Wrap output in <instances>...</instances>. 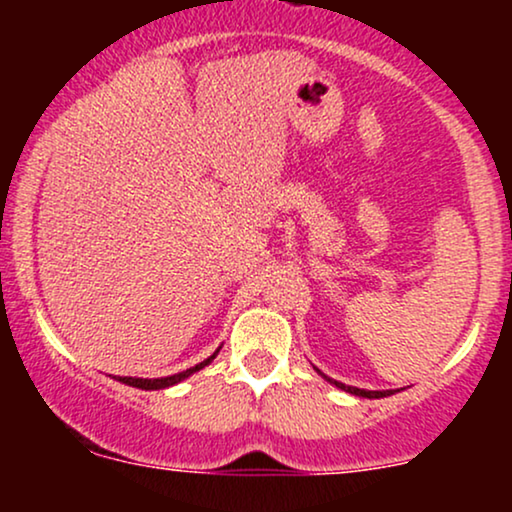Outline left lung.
Here are the masks:
<instances>
[{
	"label": "left lung",
	"instance_id": "left-lung-1",
	"mask_svg": "<svg viewBox=\"0 0 512 512\" xmlns=\"http://www.w3.org/2000/svg\"><path fill=\"white\" fill-rule=\"evenodd\" d=\"M327 378V375H325ZM330 380V383H334L337 387H342V390H346V392H351V395H358V397H368V399H378V397H387V395H392V390H358V387H351V385H342V383H337V380H332V378H327Z\"/></svg>",
	"mask_w": 512,
	"mask_h": 512
}]
</instances>
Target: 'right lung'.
<instances>
[{
    "label": "right lung",
    "instance_id": "right-lung-1",
    "mask_svg": "<svg viewBox=\"0 0 512 512\" xmlns=\"http://www.w3.org/2000/svg\"><path fill=\"white\" fill-rule=\"evenodd\" d=\"M216 354H219V351H216ZM214 356H209L207 361L197 363L195 368H187V370H182V373L168 375V378H154V380H149V378H117V380H120V383H125V385H132V387H142V390H163V387H170V385L180 383V380L190 378L192 373H197V370H202L204 366H207V363L214 361Z\"/></svg>",
    "mask_w": 512,
    "mask_h": 512
}]
</instances>
